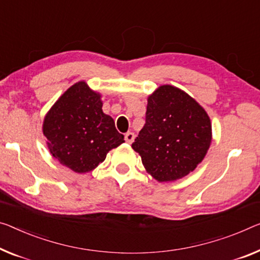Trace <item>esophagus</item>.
Masks as SVG:
<instances>
[{
	"mask_svg": "<svg viewBox=\"0 0 260 260\" xmlns=\"http://www.w3.org/2000/svg\"><path fill=\"white\" fill-rule=\"evenodd\" d=\"M135 134L134 133H126L125 134V136H124V139H125V142L127 143V144H131L134 142V139H135Z\"/></svg>",
	"mask_w": 260,
	"mask_h": 260,
	"instance_id": "obj_1",
	"label": "esophagus"
}]
</instances>
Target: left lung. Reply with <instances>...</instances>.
<instances>
[{
	"label": "left lung",
	"instance_id": "8db88e82",
	"mask_svg": "<svg viewBox=\"0 0 260 260\" xmlns=\"http://www.w3.org/2000/svg\"><path fill=\"white\" fill-rule=\"evenodd\" d=\"M211 143L206 110L185 91L164 85L147 99L145 124L133 143L147 173L159 182L193 172Z\"/></svg>",
	"mask_w": 260,
	"mask_h": 260
}]
</instances>
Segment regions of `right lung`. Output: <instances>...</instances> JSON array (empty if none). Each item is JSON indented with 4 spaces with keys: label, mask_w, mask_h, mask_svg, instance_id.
<instances>
[{
    "label": "right lung",
    "mask_w": 260,
    "mask_h": 260,
    "mask_svg": "<svg viewBox=\"0 0 260 260\" xmlns=\"http://www.w3.org/2000/svg\"><path fill=\"white\" fill-rule=\"evenodd\" d=\"M51 154L77 173L93 171L124 143L115 122L102 111L101 95L85 81L74 83L52 106L43 123Z\"/></svg>",
    "instance_id": "right-lung-1"
}]
</instances>
